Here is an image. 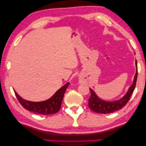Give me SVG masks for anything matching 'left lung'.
Segmentation results:
<instances>
[{
    "instance_id": "1",
    "label": "left lung",
    "mask_w": 146,
    "mask_h": 146,
    "mask_svg": "<svg viewBox=\"0 0 146 146\" xmlns=\"http://www.w3.org/2000/svg\"><path fill=\"white\" fill-rule=\"evenodd\" d=\"M135 66H136V72H135L132 84L129 88L127 93L119 100L113 102L103 100L96 94L95 92L93 90L90 88L91 92V96L88 99V106L94 112L106 114V113H112L113 111H117L122 108L123 107H124L130 98L131 96L135 89V84H136L137 77V66L136 60H135Z\"/></svg>"
}]
</instances>
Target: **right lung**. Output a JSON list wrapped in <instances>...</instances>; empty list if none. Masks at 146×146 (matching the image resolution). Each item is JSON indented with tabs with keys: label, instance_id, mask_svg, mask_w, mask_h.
I'll return each instance as SVG.
<instances>
[{
	"label": "right lung",
	"instance_id": "obj_1",
	"mask_svg": "<svg viewBox=\"0 0 146 146\" xmlns=\"http://www.w3.org/2000/svg\"><path fill=\"white\" fill-rule=\"evenodd\" d=\"M70 84L69 82L64 85L61 88L56 91L54 94L51 98L42 102H31L23 99L15 91V95L19 100L21 104L26 110L37 114L51 115L57 113L60 109L62 101L66 90Z\"/></svg>",
	"mask_w": 146,
	"mask_h": 146
}]
</instances>
